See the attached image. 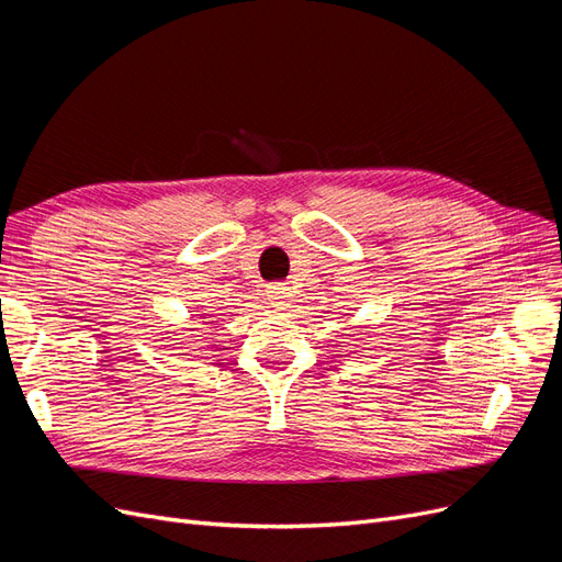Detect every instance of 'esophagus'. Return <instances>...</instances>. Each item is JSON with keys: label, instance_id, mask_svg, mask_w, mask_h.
Instances as JSON below:
<instances>
[{"label": "esophagus", "instance_id": "obj_1", "mask_svg": "<svg viewBox=\"0 0 562 562\" xmlns=\"http://www.w3.org/2000/svg\"><path fill=\"white\" fill-rule=\"evenodd\" d=\"M288 297H291V293H288V288L283 283H269L267 285V300L274 304V307H285L288 304Z\"/></svg>", "mask_w": 562, "mask_h": 562}]
</instances>
